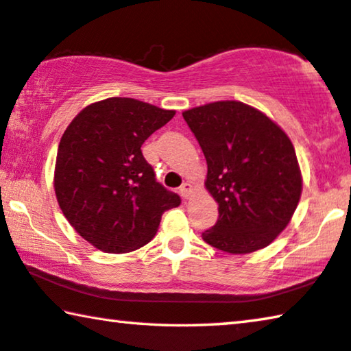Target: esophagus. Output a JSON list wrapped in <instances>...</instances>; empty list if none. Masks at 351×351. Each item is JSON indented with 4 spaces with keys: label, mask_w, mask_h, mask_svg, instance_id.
Instances as JSON below:
<instances>
[{
    "label": "esophagus",
    "mask_w": 351,
    "mask_h": 351,
    "mask_svg": "<svg viewBox=\"0 0 351 351\" xmlns=\"http://www.w3.org/2000/svg\"><path fill=\"white\" fill-rule=\"evenodd\" d=\"M191 192H192V186L189 184V182H182V186L180 187V193L182 198H189L191 197Z\"/></svg>",
    "instance_id": "1"
}]
</instances>
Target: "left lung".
<instances>
[{
  "instance_id": "8db88e82",
  "label": "left lung",
  "mask_w": 351,
  "mask_h": 351,
  "mask_svg": "<svg viewBox=\"0 0 351 351\" xmlns=\"http://www.w3.org/2000/svg\"><path fill=\"white\" fill-rule=\"evenodd\" d=\"M182 117L203 149L204 184L219 204V219L203 241L232 254L267 247L291 221L302 195L291 138L239 101L209 103Z\"/></svg>"
}]
</instances>
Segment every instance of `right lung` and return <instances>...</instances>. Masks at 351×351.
I'll return each mask as SVG.
<instances>
[{"mask_svg":"<svg viewBox=\"0 0 351 351\" xmlns=\"http://www.w3.org/2000/svg\"><path fill=\"white\" fill-rule=\"evenodd\" d=\"M173 115L175 110L114 97L82 109L60 138L58 203L76 232L101 252L143 247L165 210L181 204L178 193L156 181L141 149Z\"/></svg>","mask_w":351,"mask_h":351,"instance_id":"right-lung-1","label":"right lung"}]
</instances>
